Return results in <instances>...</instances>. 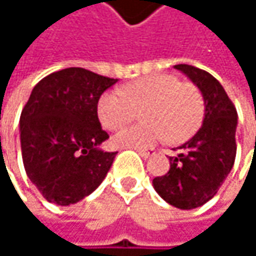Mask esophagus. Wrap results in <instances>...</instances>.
Instances as JSON below:
<instances>
[{
	"label": "esophagus",
	"instance_id": "obj_1",
	"mask_svg": "<svg viewBox=\"0 0 256 256\" xmlns=\"http://www.w3.org/2000/svg\"><path fill=\"white\" fill-rule=\"evenodd\" d=\"M136 151L139 152V156H140L142 158H148V157H151V156L154 154V150H152V148H151V150H140V148H138Z\"/></svg>",
	"mask_w": 256,
	"mask_h": 256
}]
</instances>
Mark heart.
Wrapping results in <instances>:
<instances>
[{
  "label": "heart",
  "mask_w": 256,
  "mask_h": 256,
  "mask_svg": "<svg viewBox=\"0 0 256 256\" xmlns=\"http://www.w3.org/2000/svg\"><path fill=\"white\" fill-rule=\"evenodd\" d=\"M144 123L118 132L112 142L120 148H148L169 136L174 144L190 139L200 128L204 100L200 90L174 76H150L128 82L122 92H105L98 102L102 126L117 130L138 117Z\"/></svg>",
  "instance_id": "b5f03b06"
}]
</instances>
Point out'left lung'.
Listing matches in <instances>:
<instances>
[{
    "label": "left lung",
    "mask_w": 256,
    "mask_h": 256,
    "mask_svg": "<svg viewBox=\"0 0 256 256\" xmlns=\"http://www.w3.org/2000/svg\"><path fill=\"white\" fill-rule=\"evenodd\" d=\"M202 92L204 116L202 128L170 157L166 175L152 179L154 190L178 209L208 203L228 176L236 158L237 111L221 82L212 74L191 65H175Z\"/></svg>",
    "instance_id": "obj_1"
}]
</instances>
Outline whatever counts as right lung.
<instances>
[{"label": "right lung", "mask_w": 256, "mask_h": 256, "mask_svg": "<svg viewBox=\"0 0 256 256\" xmlns=\"http://www.w3.org/2000/svg\"><path fill=\"white\" fill-rule=\"evenodd\" d=\"M118 80L66 68L32 88L20 114L26 175L50 203L74 204L105 179L117 152L100 148L110 136L98 118L102 93Z\"/></svg>", "instance_id": "right-lung-1"}]
</instances>
